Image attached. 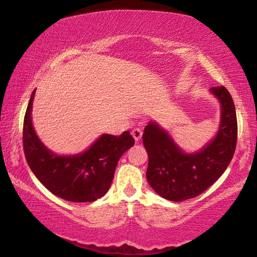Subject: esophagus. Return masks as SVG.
<instances>
[{"label":"esophagus","instance_id":"1","mask_svg":"<svg viewBox=\"0 0 257 257\" xmlns=\"http://www.w3.org/2000/svg\"><path fill=\"white\" fill-rule=\"evenodd\" d=\"M132 135H133V137L135 138V141L138 142L139 139H141L142 136H143L142 129L141 128H134L133 132H132Z\"/></svg>","mask_w":257,"mask_h":257}]
</instances>
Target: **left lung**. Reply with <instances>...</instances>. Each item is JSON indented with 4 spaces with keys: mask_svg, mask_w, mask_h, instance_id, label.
Wrapping results in <instances>:
<instances>
[{
    "mask_svg": "<svg viewBox=\"0 0 257 257\" xmlns=\"http://www.w3.org/2000/svg\"><path fill=\"white\" fill-rule=\"evenodd\" d=\"M211 92L222 106L215 138L194 154H186L160 125L151 121L143 134L149 154L146 178L161 197L181 202L202 194L222 176L233 158L237 144V115L232 97L224 86Z\"/></svg>",
    "mask_w": 257,
    "mask_h": 257,
    "instance_id": "8db88e82",
    "label": "left lung"
}]
</instances>
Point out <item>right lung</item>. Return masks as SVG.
Here are the masks:
<instances>
[{"mask_svg": "<svg viewBox=\"0 0 257 257\" xmlns=\"http://www.w3.org/2000/svg\"><path fill=\"white\" fill-rule=\"evenodd\" d=\"M35 90L24 119L23 142L26 160L34 175L55 196L69 202H94L106 194L118 161L134 146L128 132L120 136L102 135L84 153L59 156L43 145L32 123Z\"/></svg>", "mask_w": 257, "mask_h": 257, "instance_id": "add662e5", "label": "right lung"}]
</instances>
